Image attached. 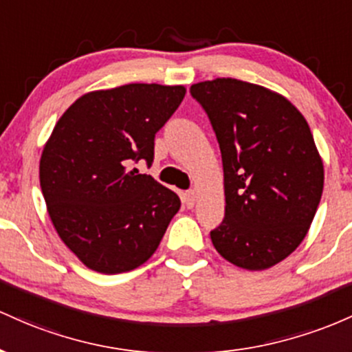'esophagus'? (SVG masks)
Listing matches in <instances>:
<instances>
[{
  "label": "esophagus",
  "mask_w": 352,
  "mask_h": 352,
  "mask_svg": "<svg viewBox=\"0 0 352 352\" xmlns=\"http://www.w3.org/2000/svg\"><path fill=\"white\" fill-rule=\"evenodd\" d=\"M183 199H184V204H186L188 208H192L195 206V203H196V191H188V192H184V196H183Z\"/></svg>",
  "instance_id": "1"
}]
</instances>
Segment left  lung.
<instances>
[{
  "mask_svg": "<svg viewBox=\"0 0 352 352\" xmlns=\"http://www.w3.org/2000/svg\"><path fill=\"white\" fill-rule=\"evenodd\" d=\"M189 93L223 157L226 209L212 244L243 270H267L301 244L321 201L324 168L307 121L281 94L232 78Z\"/></svg>",
  "mask_w": 352,
  "mask_h": 352,
  "instance_id": "1",
  "label": "left lung"
}]
</instances>
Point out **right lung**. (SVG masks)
<instances>
[{"label":"right lung","instance_id":"right-lung-1","mask_svg":"<svg viewBox=\"0 0 352 352\" xmlns=\"http://www.w3.org/2000/svg\"><path fill=\"white\" fill-rule=\"evenodd\" d=\"M184 94L183 86L144 82L93 91L54 126L39 183L59 238L89 270L118 274L141 266L179 211L176 192L133 166H151L156 133Z\"/></svg>","mask_w":352,"mask_h":352}]
</instances>
